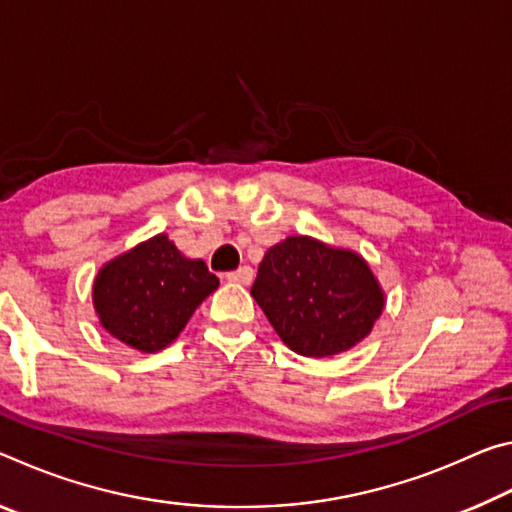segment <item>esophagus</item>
Listing matches in <instances>:
<instances>
[{"instance_id": "esophagus-1", "label": "esophagus", "mask_w": 512, "mask_h": 512, "mask_svg": "<svg viewBox=\"0 0 512 512\" xmlns=\"http://www.w3.org/2000/svg\"><path fill=\"white\" fill-rule=\"evenodd\" d=\"M225 280L237 282V284H250V282H253V268H250V266H239L237 271L225 273Z\"/></svg>"}]
</instances>
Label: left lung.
Segmentation results:
<instances>
[{
    "mask_svg": "<svg viewBox=\"0 0 512 512\" xmlns=\"http://www.w3.org/2000/svg\"><path fill=\"white\" fill-rule=\"evenodd\" d=\"M250 296L287 348L314 359L361 343L386 307L366 259L307 235L266 250Z\"/></svg>",
    "mask_w": 512,
    "mask_h": 512,
    "instance_id": "8db88e82",
    "label": "left lung"
}]
</instances>
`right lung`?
<instances>
[{"label": "right lung", "mask_w": 512, "mask_h": 512, "mask_svg": "<svg viewBox=\"0 0 512 512\" xmlns=\"http://www.w3.org/2000/svg\"><path fill=\"white\" fill-rule=\"evenodd\" d=\"M216 289L219 277L203 259L185 257L160 232L99 268L92 305L112 339L153 354L178 339L196 307Z\"/></svg>", "instance_id": "right-lung-1"}]
</instances>
